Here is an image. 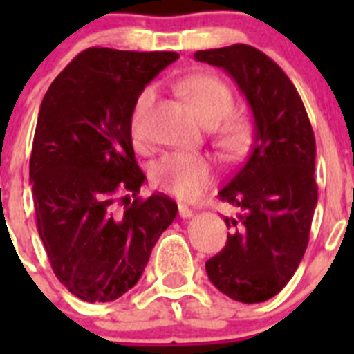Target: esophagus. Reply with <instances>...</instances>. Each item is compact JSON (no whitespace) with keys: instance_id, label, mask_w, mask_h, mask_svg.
I'll return each instance as SVG.
<instances>
[{"instance_id":"esophagus-1","label":"esophagus","mask_w":354,"mask_h":354,"mask_svg":"<svg viewBox=\"0 0 354 354\" xmlns=\"http://www.w3.org/2000/svg\"><path fill=\"white\" fill-rule=\"evenodd\" d=\"M179 216H180V218H192L193 211L189 207H187V205L179 204Z\"/></svg>"}]
</instances>
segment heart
Wrapping results in <instances>:
<instances>
[{
  "label": "heart",
  "instance_id": "obj_1",
  "mask_svg": "<svg viewBox=\"0 0 354 354\" xmlns=\"http://www.w3.org/2000/svg\"><path fill=\"white\" fill-rule=\"evenodd\" d=\"M180 92L196 117L212 126L223 120L234 108V95L227 84L214 76H192L180 83ZM154 99V88H143L136 97L131 115L134 138L142 136V118ZM250 127L241 118H230L221 127L220 145L228 154H237L248 143ZM152 180L165 192L179 198H193L212 180V167L207 158L189 152H170L154 162Z\"/></svg>",
  "mask_w": 354,
  "mask_h": 354
}]
</instances>
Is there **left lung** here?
<instances>
[{
  "instance_id": "obj_1",
  "label": "left lung",
  "mask_w": 354,
  "mask_h": 354,
  "mask_svg": "<svg viewBox=\"0 0 354 354\" xmlns=\"http://www.w3.org/2000/svg\"><path fill=\"white\" fill-rule=\"evenodd\" d=\"M236 81L253 113L248 158L218 196L239 209L232 232L205 262L212 286L241 303L277 296L305 255L317 205L315 138L298 90L270 56L246 44L196 51Z\"/></svg>"
}]
</instances>
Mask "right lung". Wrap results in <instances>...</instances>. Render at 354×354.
<instances>
[{"instance_id": "add662e5", "label": "right lung", "mask_w": 354, "mask_h": 354, "mask_svg": "<svg viewBox=\"0 0 354 354\" xmlns=\"http://www.w3.org/2000/svg\"><path fill=\"white\" fill-rule=\"evenodd\" d=\"M177 58L90 48L42 99L30 158L37 228L56 278L83 301L133 289L177 216L170 196H138L145 175L131 140L136 97Z\"/></svg>"}]
</instances>
